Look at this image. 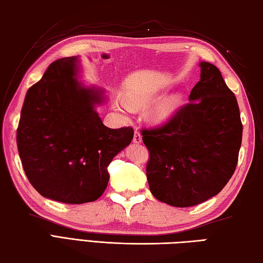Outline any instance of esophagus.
Returning a JSON list of instances; mask_svg holds the SVG:
<instances>
[{
  "mask_svg": "<svg viewBox=\"0 0 263 263\" xmlns=\"http://www.w3.org/2000/svg\"><path fill=\"white\" fill-rule=\"evenodd\" d=\"M133 142L135 143H141L142 142V137L139 131H135V136H133Z\"/></svg>",
  "mask_w": 263,
  "mask_h": 263,
  "instance_id": "esophagus-1",
  "label": "esophagus"
}]
</instances>
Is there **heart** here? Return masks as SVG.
<instances>
[{"mask_svg": "<svg viewBox=\"0 0 263 263\" xmlns=\"http://www.w3.org/2000/svg\"><path fill=\"white\" fill-rule=\"evenodd\" d=\"M155 95V91H143V92H136L130 93L127 96V102L120 100L117 102V108L122 111H128L131 109V106H140L144 103L149 102ZM183 104V98L180 95H172L170 97L161 99L160 102L154 106V108L150 110V119L156 124H161L168 120H171L178 108Z\"/></svg>", "mask_w": 263, "mask_h": 263, "instance_id": "b5f03b06", "label": "heart"}]
</instances>
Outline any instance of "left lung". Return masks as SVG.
I'll use <instances>...</instances> for the list:
<instances>
[{"label": "left lung", "instance_id": "1", "mask_svg": "<svg viewBox=\"0 0 263 263\" xmlns=\"http://www.w3.org/2000/svg\"><path fill=\"white\" fill-rule=\"evenodd\" d=\"M200 81L163 125L143 128L147 178L154 197L197 205L219 193L235 172L243 125L235 95L214 64L200 62Z\"/></svg>", "mask_w": 263, "mask_h": 263}]
</instances>
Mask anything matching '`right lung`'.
Returning a JSON list of instances; mask_svg holds the SVG:
<instances>
[{
  "label": "right lung",
  "instance_id": "add662e5",
  "mask_svg": "<svg viewBox=\"0 0 263 263\" xmlns=\"http://www.w3.org/2000/svg\"><path fill=\"white\" fill-rule=\"evenodd\" d=\"M78 58L59 59L28 89L16 128L22 167L43 197L80 204L107 187V167L130 144L133 128H109L95 105L103 90L77 80Z\"/></svg>",
  "mask_w": 263,
  "mask_h": 263
}]
</instances>
